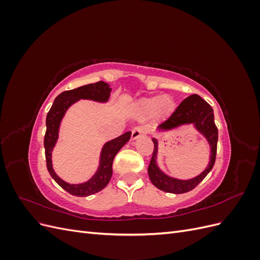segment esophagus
I'll list each match as a JSON object with an SVG mask.
<instances>
[{
    "label": "esophagus",
    "mask_w": 260,
    "mask_h": 260,
    "mask_svg": "<svg viewBox=\"0 0 260 260\" xmlns=\"http://www.w3.org/2000/svg\"><path fill=\"white\" fill-rule=\"evenodd\" d=\"M146 132H147V130H146L145 127H143V125H138V127H135V128L132 129L131 139L132 140H137L140 137L146 135Z\"/></svg>",
    "instance_id": "1"
}]
</instances>
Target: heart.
<instances>
[{
  "label": "heart",
  "mask_w": 260,
  "mask_h": 260,
  "mask_svg": "<svg viewBox=\"0 0 260 260\" xmlns=\"http://www.w3.org/2000/svg\"><path fill=\"white\" fill-rule=\"evenodd\" d=\"M175 109V102L170 96H151L142 99L138 103V111L145 116L155 114L158 118H167Z\"/></svg>",
  "instance_id": "1"
}]
</instances>
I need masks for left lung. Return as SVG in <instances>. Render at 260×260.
Segmentation results:
<instances>
[{
  "mask_svg": "<svg viewBox=\"0 0 260 260\" xmlns=\"http://www.w3.org/2000/svg\"><path fill=\"white\" fill-rule=\"evenodd\" d=\"M193 123L202 135L206 138L210 146V160L206 169L201 175L190 180H180L171 178L158 168L156 162L157 151H158V142L156 139H152L154 143V152L151 162L147 169L148 177L152 183L161 191L167 193L181 194L190 192L204 180L209 171L212 169L216 161L217 142H218V129L215 124L214 111L205 100H203L198 94L187 96L181 102L172 115L158 125V129L166 131L180 127L182 124Z\"/></svg>",
  "mask_w": 260,
  "mask_h": 260,
  "instance_id": "8db88e82",
  "label": "left lung"
}]
</instances>
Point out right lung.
<instances>
[{"instance_id": "1", "label": "right lung", "mask_w": 260, "mask_h": 260, "mask_svg": "<svg viewBox=\"0 0 260 260\" xmlns=\"http://www.w3.org/2000/svg\"><path fill=\"white\" fill-rule=\"evenodd\" d=\"M111 91L112 89L109 88V84L104 81H99L79 86V88L74 90L65 91L55 99L48 116H46V131L44 136L46 167H48L51 177L56 181V183L72 195L83 198V196H89L103 190L112 178L113 161L115 156L130 140L131 132H125L122 136L108 141L107 143L104 144L101 152L100 166L98 171L89 181L79 184H70L65 182L64 180H61L55 174L52 166V151L57 142L60 121L67 112V109L76 103L77 101L92 100L100 102V103H105L108 101L109 95H111Z\"/></svg>"}]
</instances>
